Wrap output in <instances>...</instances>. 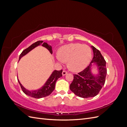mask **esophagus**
Wrapping results in <instances>:
<instances>
[{"instance_id":"1","label":"esophagus","mask_w":127,"mask_h":127,"mask_svg":"<svg viewBox=\"0 0 127 127\" xmlns=\"http://www.w3.org/2000/svg\"><path fill=\"white\" fill-rule=\"evenodd\" d=\"M67 73H68L67 71H65V70H63V71L62 72V74H63V76H64V75H66V74H67Z\"/></svg>"}]
</instances>
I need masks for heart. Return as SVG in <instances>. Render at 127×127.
Instances as JSON below:
<instances>
[{
    "instance_id": "b5f03b06",
    "label": "heart",
    "mask_w": 127,
    "mask_h": 127,
    "mask_svg": "<svg viewBox=\"0 0 127 127\" xmlns=\"http://www.w3.org/2000/svg\"><path fill=\"white\" fill-rule=\"evenodd\" d=\"M92 57L91 48L86 44L70 43L61 47L56 59L59 63H68V67L73 71H79L85 69Z\"/></svg>"
}]
</instances>
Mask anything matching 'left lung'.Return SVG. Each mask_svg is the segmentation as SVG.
Listing matches in <instances>:
<instances>
[{"instance_id": "1", "label": "left lung", "mask_w": 127, "mask_h": 127, "mask_svg": "<svg viewBox=\"0 0 127 127\" xmlns=\"http://www.w3.org/2000/svg\"><path fill=\"white\" fill-rule=\"evenodd\" d=\"M93 58L89 66L85 69L74 74V79L70 85V90L75 95L83 98H89L97 95L104 85L107 70L106 61L98 50L92 46ZM92 63H95L99 73L96 76L91 71Z\"/></svg>"}]
</instances>
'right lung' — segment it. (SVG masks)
I'll return each mask as SVG.
<instances>
[{
    "label": "right lung",
    "mask_w": 127,
    "mask_h": 127,
    "mask_svg": "<svg viewBox=\"0 0 127 127\" xmlns=\"http://www.w3.org/2000/svg\"><path fill=\"white\" fill-rule=\"evenodd\" d=\"M41 44L43 46V47L47 48L50 51V52L52 54V50L51 46L49 45L47 43H46V42H43V41H39L35 42V43L32 44L31 45H30L29 47L25 49L24 51H23V52L21 53V54L20 56V57H19V60L21 59L22 57L26 55L27 53H28L30 51H31L32 50H33L35 47ZM62 72L63 70H60L59 71L56 70H54L43 86L41 87L39 89L34 91H29L26 90L25 88L23 86L20 82L19 81L18 79H17L23 92L26 95L35 98H40L47 96L51 94L53 90H55L56 83L57 79L61 77H62L63 76Z\"/></svg>",
    "instance_id": "obj_1"
}]
</instances>
